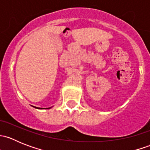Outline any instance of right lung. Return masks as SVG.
Returning <instances> with one entry per match:
<instances>
[{"label":"right lung","instance_id":"1","mask_svg":"<svg viewBox=\"0 0 150 150\" xmlns=\"http://www.w3.org/2000/svg\"><path fill=\"white\" fill-rule=\"evenodd\" d=\"M33 107H35V108L36 109H39V110H42V109H45V108H40V107H34V106H33ZM51 107H48V108H46V109H51Z\"/></svg>","mask_w":150,"mask_h":150}]
</instances>
